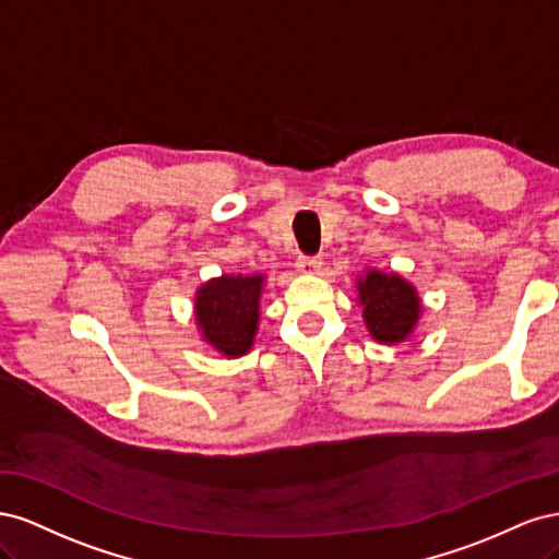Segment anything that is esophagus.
I'll return each instance as SVG.
<instances>
[{
  "instance_id": "esophagus-1",
  "label": "esophagus",
  "mask_w": 559,
  "mask_h": 559,
  "mask_svg": "<svg viewBox=\"0 0 559 559\" xmlns=\"http://www.w3.org/2000/svg\"><path fill=\"white\" fill-rule=\"evenodd\" d=\"M296 267L300 270L302 275H314V273H319V267H321V259H319V257H298V261H296Z\"/></svg>"
}]
</instances>
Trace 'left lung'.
Segmentation results:
<instances>
[{"label":"left lung","instance_id":"1","mask_svg":"<svg viewBox=\"0 0 559 559\" xmlns=\"http://www.w3.org/2000/svg\"><path fill=\"white\" fill-rule=\"evenodd\" d=\"M359 306H364V321L378 343H403L417 326L421 300L417 289L396 273L366 270L357 282Z\"/></svg>","mask_w":559,"mask_h":559}]
</instances>
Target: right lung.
I'll return each instance as SVG.
<instances>
[{
  "instance_id": "right-lung-1",
  "label": "right lung",
  "mask_w": 559,
  "mask_h": 559,
  "mask_svg": "<svg viewBox=\"0 0 559 559\" xmlns=\"http://www.w3.org/2000/svg\"><path fill=\"white\" fill-rule=\"evenodd\" d=\"M265 275H222L195 292V321L202 341L228 359L253 345L259 329V302Z\"/></svg>"
}]
</instances>
